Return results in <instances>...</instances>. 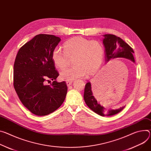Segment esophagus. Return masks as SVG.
I'll return each mask as SVG.
<instances>
[{
	"label": "esophagus",
	"instance_id": "34e87169",
	"mask_svg": "<svg viewBox=\"0 0 151 151\" xmlns=\"http://www.w3.org/2000/svg\"><path fill=\"white\" fill-rule=\"evenodd\" d=\"M72 83H73V82L71 81H66V84H67V86L68 87L70 86Z\"/></svg>",
	"mask_w": 151,
	"mask_h": 151
}]
</instances>
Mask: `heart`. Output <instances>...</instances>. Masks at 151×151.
Returning a JSON list of instances; mask_svg holds the SVG:
<instances>
[{"instance_id": "b5f03b06", "label": "heart", "mask_w": 151, "mask_h": 151, "mask_svg": "<svg viewBox=\"0 0 151 151\" xmlns=\"http://www.w3.org/2000/svg\"><path fill=\"white\" fill-rule=\"evenodd\" d=\"M64 52L58 47L52 53L53 63L58 69L64 67L67 58L72 59V67L65 68L60 72L63 81H70L93 75L101 66L105 55L102 44L98 40H90L82 37H74L63 44Z\"/></svg>"}]
</instances>
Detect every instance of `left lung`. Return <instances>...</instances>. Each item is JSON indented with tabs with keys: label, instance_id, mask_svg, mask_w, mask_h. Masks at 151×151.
<instances>
[{
	"label": "left lung",
	"instance_id": "obj_1",
	"mask_svg": "<svg viewBox=\"0 0 151 151\" xmlns=\"http://www.w3.org/2000/svg\"><path fill=\"white\" fill-rule=\"evenodd\" d=\"M103 36L102 43L105 48V64L111 61L112 60L119 58L128 59L135 63L133 49L122 38L116 35L109 34L103 35ZM107 84L108 85L105 83L104 85H103L104 89L105 90L107 86L109 87V84ZM97 98L98 100L93 96L91 83L90 82H88L85 87L84 99L87 105L94 113L102 116H111L119 113L125 107V106H123L117 109H110L106 110L100 102L99 99Z\"/></svg>",
	"mask_w": 151,
	"mask_h": 151
}]
</instances>
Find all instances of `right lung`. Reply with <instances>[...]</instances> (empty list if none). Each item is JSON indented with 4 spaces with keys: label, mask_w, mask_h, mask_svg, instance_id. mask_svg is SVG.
Masks as SVG:
<instances>
[{
    "label": "right lung",
    "mask_w": 151,
    "mask_h": 151,
    "mask_svg": "<svg viewBox=\"0 0 151 151\" xmlns=\"http://www.w3.org/2000/svg\"><path fill=\"white\" fill-rule=\"evenodd\" d=\"M60 41L53 35H37L19 49L15 60L14 87L23 105L37 116L57 110L66 96L67 85L55 81L59 73L51 58ZM49 78L52 84L46 85Z\"/></svg>",
    "instance_id": "add662e5"
}]
</instances>
